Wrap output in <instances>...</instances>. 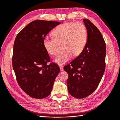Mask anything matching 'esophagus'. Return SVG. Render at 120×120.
<instances>
[{"label": "esophagus", "instance_id": "obj_1", "mask_svg": "<svg viewBox=\"0 0 120 120\" xmlns=\"http://www.w3.org/2000/svg\"><path fill=\"white\" fill-rule=\"evenodd\" d=\"M60 71H62L63 70V66H60Z\"/></svg>", "mask_w": 120, "mask_h": 120}]
</instances>
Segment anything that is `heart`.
Wrapping results in <instances>:
<instances>
[{
  "label": "heart",
  "instance_id": "1",
  "mask_svg": "<svg viewBox=\"0 0 120 120\" xmlns=\"http://www.w3.org/2000/svg\"><path fill=\"white\" fill-rule=\"evenodd\" d=\"M52 34L53 38L46 36L42 45L46 51L51 55H56L60 44L63 45V52L54 60L60 66L64 65L73 55H80L87 42V28L81 22L62 24L55 29Z\"/></svg>",
  "mask_w": 120,
  "mask_h": 120
}]
</instances>
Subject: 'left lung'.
I'll use <instances>...</instances> for the list:
<instances>
[{
    "label": "left lung",
    "instance_id": "obj_1",
    "mask_svg": "<svg viewBox=\"0 0 120 120\" xmlns=\"http://www.w3.org/2000/svg\"><path fill=\"white\" fill-rule=\"evenodd\" d=\"M88 38L83 51L64 69L68 74V92L82 98L94 92L102 79L105 70L106 47L99 30L88 19H84Z\"/></svg>",
    "mask_w": 120,
    "mask_h": 120
}]
</instances>
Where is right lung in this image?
<instances>
[{
  "label": "right lung",
  "mask_w": 120,
  "mask_h": 120,
  "mask_svg": "<svg viewBox=\"0 0 120 120\" xmlns=\"http://www.w3.org/2000/svg\"><path fill=\"white\" fill-rule=\"evenodd\" d=\"M55 21L36 20L18 33L15 39L12 65L18 85L29 96L43 98L50 95L60 71L42 45L44 38L55 26Z\"/></svg>",
  "instance_id": "obj_1"
}]
</instances>
